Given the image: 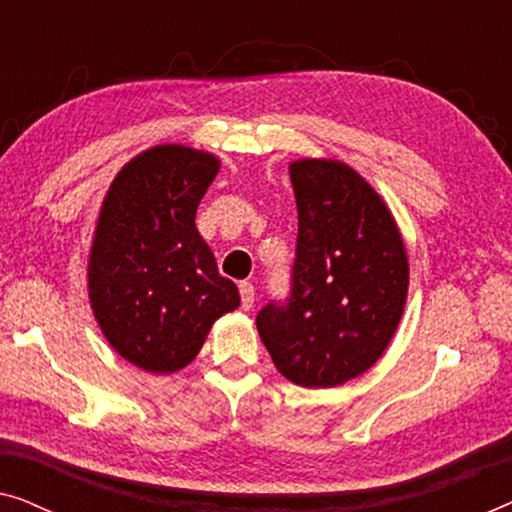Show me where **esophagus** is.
Returning a JSON list of instances; mask_svg holds the SVG:
<instances>
[{"label": "esophagus", "mask_w": 512, "mask_h": 512, "mask_svg": "<svg viewBox=\"0 0 512 512\" xmlns=\"http://www.w3.org/2000/svg\"><path fill=\"white\" fill-rule=\"evenodd\" d=\"M240 300H242L244 310H251V307H254V300H256L254 284H251V282H240Z\"/></svg>", "instance_id": "34e87169"}]
</instances>
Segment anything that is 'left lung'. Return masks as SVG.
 Masks as SVG:
<instances>
[{
	"instance_id": "8db88e82",
	"label": "left lung",
	"mask_w": 512,
	"mask_h": 512,
	"mask_svg": "<svg viewBox=\"0 0 512 512\" xmlns=\"http://www.w3.org/2000/svg\"><path fill=\"white\" fill-rule=\"evenodd\" d=\"M291 291L258 312L263 345L286 380L345 384L387 349L408 296V254L380 195L352 167L296 160Z\"/></svg>"
}]
</instances>
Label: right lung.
I'll use <instances>...</instances> for the list:
<instances>
[{"label":"right lung","instance_id":"1","mask_svg":"<svg viewBox=\"0 0 512 512\" xmlns=\"http://www.w3.org/2000/svg\"><path fill=\"white\" fill-rule=\"evenodd\" d=\"M219 160L188 146H156L118 172L97 219L88 291L104 338L149 373H174L209 328L240 305L195 228Z\"/></svg>","mask_w":512,"mask_h":512}]
</instances>
